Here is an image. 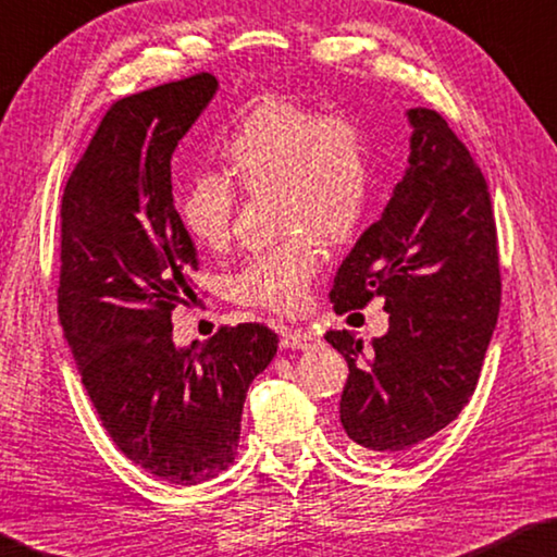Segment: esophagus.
Masks as SVG:
<instances>
[{
  "label": "esophagus",
  "instance_id": "1",
  "mask_svg": "<svg viewBox=\"0 0 557 557\" xmlns=\"http://www.w3.org/2000/svg\"><path fill=\"white\" fill-rule=\"evenodd\" d=\"M319 335L307 331V329H294L282 335V345L292 347V350H311V347L319 345Z\"/></svg>",
  "mask_w": 557,
  "mask_h": 557
}]
</instances>
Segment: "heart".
<instances>
[{
  "mask_svg": "<svg viewBox=\"0 0 557 557\" xmlns=\"http://www.w3.org/2000/svg\"><path fill=\"white\" fill-rule=\"evenodd\" d=\"M220 157L242 188L280 193V224L289 232L285 242L250 256L228 275V297L280 313L299 311L321 268L319 236L341 244L364 214L372 188L364 129L347 113L268 98L224 139ZM234 210V185L216 173L195 176L178 200L185 232L210 250L232 236Z\"/></svg>",
  "mask_w": 557,
  "mask_h": 557,
  "instance_id": "1",
  "label": "heart"
}]
</instances>
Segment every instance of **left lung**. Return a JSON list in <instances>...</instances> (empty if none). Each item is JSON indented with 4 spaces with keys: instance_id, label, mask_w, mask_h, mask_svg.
<instances>
[{
    "instance_id": "obj_1",
    "label": "left lung",
    "mask_w": 557,
    "mask_h": 557,
    "mask_svg": "<svg viewBox=\"0 0 557 557\" xmlns=\"http://www.w3.org/2000/svg\"><path fill=\"white\" fill-rule=\"evenodd\" d=\"M408 171L381 220L357 238L331 289L335 313L384 299L388 333L364 347L329 341L350 367L347 437L369 454H408L473 396L503 282L493 202L471 151L430 108H410Z\"/></svg>"
}]
</instances>
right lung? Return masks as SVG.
<instances>
[{
    "label": "right lung",
    "instance_id": "right-lung-1",
    "mask_svg": "<svg viewBox=\"0 0 557 557\" xmlns=\"http://www.w3.org/2000/svg\"><path fill=\"white\" fill-rule=\"evenodd\" d=\"M200 72L115 101L62 195L58 313L82 384L129 461L173 485L234 461L246 391L277 352L263 323L173 345L198 253L173 205L171 157L216 94Z\"/></svg>",
    "mask_w": 557,
    "mask_h": 557
}]
</instances>
